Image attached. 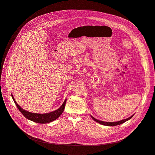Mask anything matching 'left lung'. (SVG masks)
Returning <instances> with one entry per match:
<instances>
[{"instance_id":"1","label":"left lung","mask_w":155,"mask_h":155,"mask_svg":"<svg viewBox=\"0 0 155 155\" xmlns=\"http://www.w3.org/2000/svg\"><path fill=\"white\" fill-rule=\"evenodd\" d=\"M134 115L131 116V117H129V118L127 119H123L122 120H120V121H117V122H112V123H109V122H104V121H102V120H97L95 118H94V117H92V116H91L92 117V118L96 122H97V123L101 124H102V125H104V126H117V125H120L121 124H123L124 123H125L126 121L129 120L130 119H131L133 117Z\"/></svg>"}]
</instances>
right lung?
<instances>
[{
  "label": "right lung",
  "instance_id": "add662e5",
  "mask_svg": "<svg viewBox=\"0 0 155 155\" xmlns=\"http://www.w3.org/2000/svg\"><path fill=\"white\" fill-rule=\"evenodd\" d=\"M11 95L15 104L16 105V106H17L19 111L22 113V114L24 117L30 120H32L33 122H35V123H40V124H46L48 123H51V122L56 120L57 118H58L61 116L62 112H63L65 107V104H66V102H67V99H65L63 104L61 105V106L58 109L53 111L51 112H49L46 114H36V113L29 112L27 110H25L23 109H22L17 104V102H15L13 95Z\"/></svg>",
  "mask_w": 155,
  "mask_h": 155
}]
</instances>
